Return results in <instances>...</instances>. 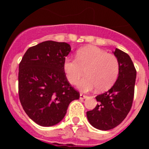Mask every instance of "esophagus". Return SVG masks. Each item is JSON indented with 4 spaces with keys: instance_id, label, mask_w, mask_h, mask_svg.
<instances>
[{
    "instance_id": "1",
    "label": "esophagus",
    "mask_w": 149,
    "mask_h": 149,
    "mask_svg": "<svg viewBox=\"0 0 149 149\" xmlns=\"http://www.w3.org/2000/svg\"><path fill=\"white\" fill-rule=\"evenodd\" d=\"M86 97H87V96L86 95H83V94H80V99L81 100H84V99H85V98H86Z\"/></svg>"
}]
</instances>
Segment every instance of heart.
<instances>
[{
  "label": "heart",
  "mask_w": 149,
  "mask_h": 149,
  "mask_svg": "<svg viewBox=\"0 0 149 149\" xmlns=\"http://www.w3.org/2000/svg\"><path fill=\"white\" fill-rule=\"evenodd\" d=\"M63 70L71 84H75L85 71L86 77L77 83V88L88 92L96 87L98 91L103 92L115 84L119 65L114 55L95 46L88 45L77 51L76 60L66 57L63 62Z\"/></svg>",
  "instance_id": "b5f03b06"
}]
</instances>
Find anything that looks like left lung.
<instances>
[{"label": "left lung", "instance_id": "obj_1", "mask_svg": "<svg viewBox=\"0 0 149 149\" xmlns=\"http://www.w3.org/2000/svg\"><path fill=\"white\" fill-rule=\"evenodd\" d=\"M113 53L119 62L118 78L107 92L96 96L98 104L86 112L91 125L102 131L119 125L131 110L134 99L136 76L134 63L127 54L118 48Z\"/></svg>", "mask_w": 149, "mask_h": 149}]
</instances>
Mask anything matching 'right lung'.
Segmentation results:
<instances>
[{
	"label": "right lung",
	"instance_id": "1",
	"mask_svg": "<svg viewBox=\"0 0 149 149\" xmlns=\"http://www.w3.org/2000/svg\"><path fill=\"white\" fill-rule=\"evenodd\" d=\"M71 50L68 43L45 41L28 48L19 64V99L27 115L39 125L58 124L69 104L80 98L63 70Z\"/></svg>",
	"mask_w": 149,
	"mask_h": 149
}]
</instances>
